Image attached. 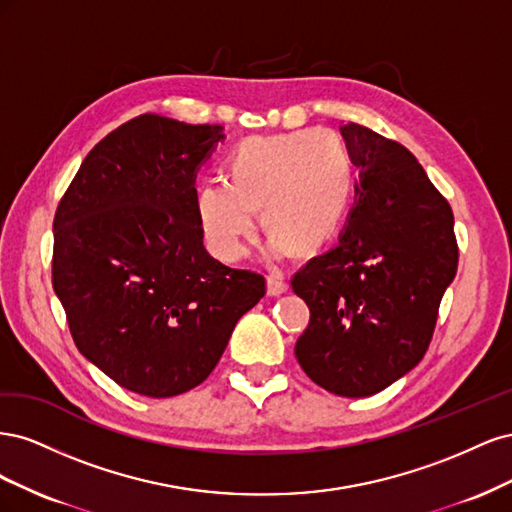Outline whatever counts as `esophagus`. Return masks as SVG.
I'll list each match as a JSON object with an SVG mask.
<instances>
[{
	"label": "esophagus",
	"instance_id": "34e87169",
	"mask_svg": "<svg viewBox=\"0 0 512 512\" xmlns=\"http://www.w3.org/2000/svg\"><path fill=\"white\" fill-rule=\"evenodd\" d=\"M267 290H269V294H273V297H277V294H284L288 290V280L280 271H271L267 277Z\"/></svg>",
	"mask_w": 512,
	"mask_h": 512
}]
</instances>
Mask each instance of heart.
<instances>
[{"instance_id": "heart-1", "label": "heart", "mask_w": 512, "mask_h": 512, "mask_svg": "<svg viewBox=\"0 0 512 512\" xmlns=\"http://www.w3.org/2000/svg\"><path fill=\"white\" fill-rule=\"evenodd\" d=\"M230 181H209L196 194V215L209 250L239 260L258 228V207L273 230L271 254L290 243L312 252L342 224L352 175L342 141L329 132L299 130L252 136L226 160Z\"/></svg>"}]
</instances>
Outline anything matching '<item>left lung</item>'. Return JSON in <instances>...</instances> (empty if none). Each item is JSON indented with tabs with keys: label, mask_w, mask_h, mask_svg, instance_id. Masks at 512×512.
Returning <instances> with one entry per match:
<instances>
[{
	"label": "left lung",
	"mask_w": 512,
	"mask_h": 512,
	"mask_svg": "<svg viewBox=\"0 0 512 512\" xmlns=\"http://www.w3.org/2000/svg\"><path fill=\"white\" fill-rule=\"evenodd\" d=\"M339 130L359 183L339 243L290 282L309 307L294 354L322 389L369 397L421 363L459 250L451 205L412 153L359 123Z\"/></svg>",
	"instance_id": "obj_1"
}]
</instances>
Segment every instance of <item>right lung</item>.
I'll list each match as a JSON object with an SVG mask.
<instances>
[{
    "label": "right lung",
    "instance_id": "obj_1",
    "mask_svg": "<svg viewBox=\"0 0 512 512\" xmlns=\"http://www.w3.org/2000/svg\"><path fill=\"white\" fill-rule=\"evenodd\" d=\"M222 126L162 115L123 123L87 153L53 222V288L76 348L123 389L175 397L218 365L265 277L209 256L196 170Z\"/></svg>",
    "mask_w": 512,
    "mask_h": 512
}]
</instances>
